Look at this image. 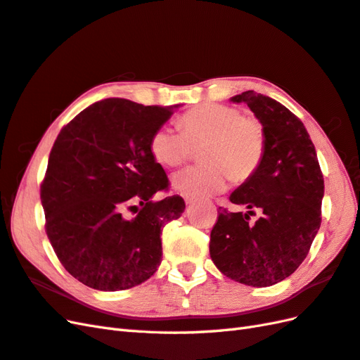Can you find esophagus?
I'll use <instances>...</instances> for the list:
<instances>
[{
    "mask_svg": "<svg viewBox=\"0 0 360 360\" xmlns=\"http://www.w3.org/2000/svg\"><path fill=\"white\" fill-rule=\"evenodd\" d=\"M186 204H187V205L193 204V199H191V198H187V196H186Z\"/></svg>",
    "mask_w": 360,
    "mask_h": 360,
    "instance_id": "esophagus-1",
    "label": "esophagus"
}]
</instances>
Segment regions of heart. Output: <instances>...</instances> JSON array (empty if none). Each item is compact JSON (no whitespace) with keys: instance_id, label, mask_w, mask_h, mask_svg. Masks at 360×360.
<instances>
[{"instance_id":"b5f03b06","label":"heart","mask_w":360,"mask_h":360,"mask_svg":"<svg viewBox=\"0 0 360 360\" xmlns=\"http://www.w3.org/2000/svg\"><path fill=\"white\" fill-rule=\"evenodd\" d=\"M182 132L162 126L150 136L153 158L165 167L186 162L193 147L205 164L173 174L172 187L191 199L208 198L226 188L229 179L245 182L264 158L266 134L257 118L233 106L210 103L190 109L179 118Z\"/></svg>"}]
</instances>
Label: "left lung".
Listing matches in <instances>:
<instances>
[{
  "label": "left lung",
  "mask_w": 360,
  "mask_h": 360,
  "mask_svg": "<svg viewBox=\"0 0 360 360\" xmlns=\"http://www.w3.org/2000/svg\"><path fill=\"white\" fill-rule=\"evenodd\" d=\"M231 101L246 103L263 124L266 150L259 170L229 196L245 213L219 207L210 255L228 278L268 288L307 257L321 226L324 178L307 129L288 108L255 91ZM255 212L259 217L251 223Z\"/></svg>",
  "instance_id": "1"
}]
</instances>
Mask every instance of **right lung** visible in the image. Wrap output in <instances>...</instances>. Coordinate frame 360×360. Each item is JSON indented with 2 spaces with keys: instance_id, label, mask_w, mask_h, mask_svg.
<instances>
[{
  "instance_id": "right-lung-1",
  "label": "right lung",
  "mask_w": 360,
  "mask_h": 360,
  "mask_svg": "<svg viewBox=\"0 0 360 360\" xmlns=\"http://www.w3.org/2000/svg\"><path fill=\"white\" fill-rule=\"evenodd\" d=\"M176 108L100 100L53 144L41 186L45 231L63 268L88 288L131 289L161 264L162 226L181 217L186 202L152 200L169 179L149 143Z\"/></svg>"
}]
</instances>
